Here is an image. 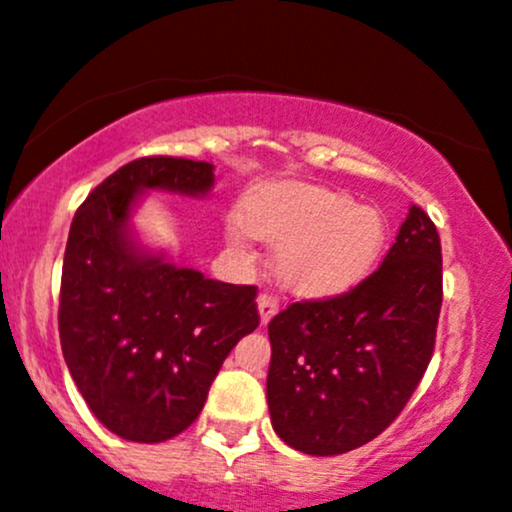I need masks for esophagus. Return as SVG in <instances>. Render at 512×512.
<instances>
[{"mask_svg": "<svg viewBox=\"0 0 512 512\" xmlns=\"http://www.w3.org/2000/svg\"><path fill=\"white\" fill-rule=\"evenodd\" d=\"M257 308H260L262 325H267V322L279 313V298H276L274 293H260V298H257Z\"/></svg>", "mask_w": 512, "mask_h": 512, "instance_id": "1", "label": "esophagus"}]
</instances>
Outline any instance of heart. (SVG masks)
I'll return each mask as SVG.
<instances>
[{"label": "heart", "instance_id": "obj_1", "mask_svg": "<svg viewBox=\"0 0 512 512\" xmlns=\"http://www.w3.org/2000/svg\"><path fill=\"white\" fill-rule=\"evenodd\" d=\"M245 228L264 243L281 245L279 272L305 296L342 293L378 262L387 223L378 209L339 192L310 185H269L243 207ZM243 226L236 223V233Z\"/></svg>", "mask_w": 512, "mask_h": 512}]
</instances>
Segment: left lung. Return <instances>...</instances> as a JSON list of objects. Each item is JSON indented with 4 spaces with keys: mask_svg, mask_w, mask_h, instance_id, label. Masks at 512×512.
I'll list each match as a JSON object with an SVG mask.
<instances>
[{
    "mask_svg": "<svg viewBox=\"0 0 512 512\" xmlns=\"http://www.w3.org/2000/svg\"><path fill=\"white\" fill-rule=\"evenodd\" d=\"M443 255L411 204L385 260L339 296L289 303L269 322L276 436L305 455L361 448L402 414L436 349Z\"/></svg>",
    "mask_w": 512,
    "mask_h": 512,
    "instance_id": "left-lung-1",
    "label": "left lung"
}]
</instances>
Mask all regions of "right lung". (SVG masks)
<instances>
[{
	"label": "right lung",
	"instance_id": "1",
	"mask_svg": "<svg viewBox=\"0 0 512 512\" xmlns=\"http://www.w3.org/2000/svg\"><path fill=\"white\" fill-rule=\"evenodd\" d=\"M211 163L144 156L108 175L76 209L60 286V342L96 419L120 438L161 443L195 419L240 337L260 325L257 286L204 279L134 250L137 192L204 195Z\"/></svg>",
	"mask_w": 512,
	"mask_h": 512
}]
</instances>
